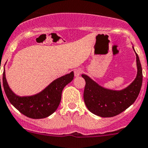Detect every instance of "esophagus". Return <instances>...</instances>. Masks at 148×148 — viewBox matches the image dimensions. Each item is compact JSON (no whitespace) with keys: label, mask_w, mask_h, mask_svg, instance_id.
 <instances>
[{"label":"esophagus","mask_w":148,"mask_h":148,"mask_svg":"<svg viewBox=\"0 0 148 148\" xmlns=\"http://www.w3.org/2000/svg\"><path fill=\"white\" fill-rule=\"evenodd\" d=\"M74 76L75 77H79V76L80 75V74L82 73V69H75L74 70Z\"/></svg>","instance_id":"34e87169"}]
</instances>
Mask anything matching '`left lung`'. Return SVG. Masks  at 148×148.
Wrapping results in <instances>:
<instances>
[{
    "label": "left lung",
    "mask_w": 148,
    "mask_h": 148,
    "mask_svg": "<svg viewBox=\"0 0 148 148\" xmlns=\"http://www.w3.org/2000/svg\"><path fill=\"white\" fill-rule=\"evenodd\" d=\"M136 57L137 66L136 79L127 88L120 91L103 88L88 76L82 75L86 82L84 90V103L90 112L101 117H113L122 113L134 103L143 83V71L137 53Z\"/></svg>",
    "instance_id": "left-lung-1"
}]
</instances>
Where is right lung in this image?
<instances>
[{
    "label": "right lung",
    "mask_w": 148,
    "mask_h": 148,
    "mask_svg": "<svg viewBox=\"0 0 148 148\" xmlns=\"http://www.w3.org/2000/svg\"><path fill=\"white\" fill-rule=\"evenodd\" d=\"M74 76L71 71L54 80L40 93L27 97L17 96L11 91L6 82L5 71L3 74V85L10 103L20 113L29 118L39 119L46 118L55 112L61 102L63 89L72 81Z\"/></svg>",
    "instance_id": "obj_1"
}]
</instances>
